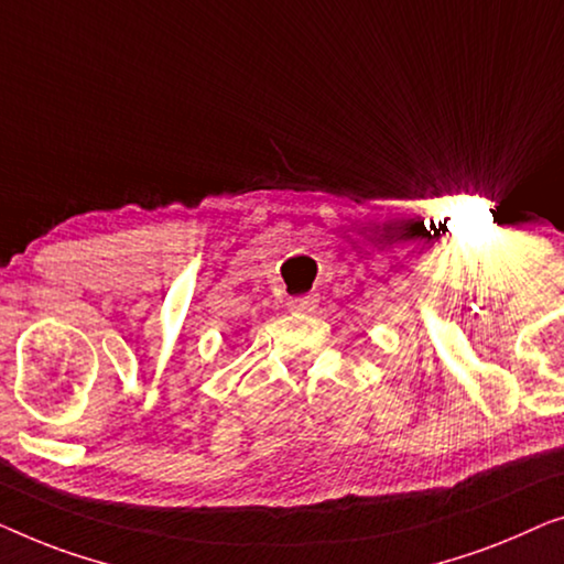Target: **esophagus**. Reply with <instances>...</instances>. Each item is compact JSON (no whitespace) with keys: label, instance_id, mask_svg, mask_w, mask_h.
<instances>
[{"label":"esophagus","instance_id":"esophagus-1","mask_svg":"<svg viewBox=\"0 0 564 564\" xmlns=\"http://www.w3.org/2000/svg\"><path fill=\"white\" fill-rule=\"evenodd\" d=\"M316 304H319V296L316 293H306V296H296L289 301V308L296 314H306V312H314Z\"/></svg>","mask_w":564,"mask_h":564}]
</instances>
